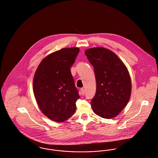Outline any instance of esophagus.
<instances>
[{"label": "esophagus", "instance_id": "34e87169", "mask_svg": "<svg viewBox=\"0 0 158 158\" xmlns=\"http://www.w3.org/2000/svg\"><path fill=\"white\" fill-rule=\"evenodd\" d=\"M81 93L82 95H84V94H85V90H84L83 88H82V89H81Z\"/></svg>", "mask_w": 158, "mask_h": 158}]
</instances>
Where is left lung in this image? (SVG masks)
Returning a JSON list of instances; mask_svg holds the SVG:
<instances>
[{"mask_svg":"<svg viewBox=\"0 0 158 158\" xmlns=\"http://www.w3.org/2000/svg\"><path fill=\"white\" fill-rule=\"evenodd\" d=\"M85 54L94 68L96 92L92 99L94 112L104 118H112L125 107L131 93L127 69L112 51L104 48L87 49Z\"/></svg>","mask_w":158,"mask_h":158,"instance_id":"obj_1","label":"left lung"}]
</instances>
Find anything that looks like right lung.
<instances>
[{
    "mask_svg": "<svg viewBox=\"0 0 158 158\" xmlns=\"http://www.w3.org/2000/svg\"><path fill=\"white\" fill-rule=\"evenodd\" d=\"M79 52L78 48H63L46 56L38 65L33 89L42 112L56 122L68 120L79 98L70 68Z\"/></svg>",
    "mask_w": 158,
    "mask_h": 158,
    "instance_id": "add662e5",
    "label": "right lung"
}]
</instances>
